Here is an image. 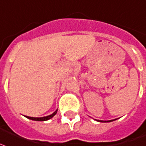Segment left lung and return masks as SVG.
I'll return each instance as SVG.
<instances>
[{
	"instance_id": "1",
	"label": "left lung",
	"mask_w": 146,
	"mask_h": 146,
	"mask_svg": "<svg viewBox=\"0 0 146 146\" xmlns=\"http://www.w3.org/2000/svg\"><path fill=\"white\" fill-rule=\"evenodd\" d=\"M95 120H96V121H98V122H113V121H114V120H116V119H115L108 120V121H103V120H99V119H95Z\"/></svg>"
}]
</instances>
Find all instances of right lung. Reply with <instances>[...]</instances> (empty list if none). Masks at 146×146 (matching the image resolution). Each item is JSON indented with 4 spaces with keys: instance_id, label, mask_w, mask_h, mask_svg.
I'll return each instance as SVG.
<instances>
[{
    "instance_id": "1",
    "label": "right lung",
    "mask_w": 146,
    "mask_h": 146,
    "mask_svg": "<svg viewBox=\"0 0 146 146\" xmlns=\"http://www.w3.org/2000/svg\"><path fill=\"white\" fill-rule=\"evenodd\" d=\"M56 113H57V110H56L54 113H52L51 115H46V116H43V117H31V116H27V115H25V117H27V119H29L34 120V121H46V120L50 119L51 118H53V116L56 114Z\"/></svg>"
}]
</instances>
